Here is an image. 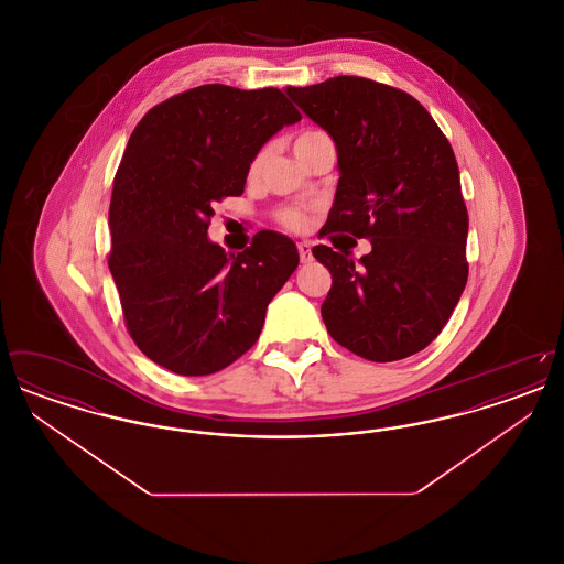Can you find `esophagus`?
I'll return each mask as SVG.
<instances>
[{
    "label": "esophagus",
    "mask_w": 564,
    "mask_h": 564,
    "mask_svg": "<svg viewBox=\"0 0 564 564\" xmlns=\"http://www.w3.org/2000/svg\"><path fill=\"white\" fill-rule=\"evenodd\" d=\"M297 253H300V262H311L313 260V251H311V245L306 241L297 242Z\"/></svg>",
    "instance_id": "obj_1"
}]
</instances>
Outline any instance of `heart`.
Instances as JSON below:
<instances>
[{"label": "heart", "instance_id": "1", "mask_svg": "<svg viewBox=\"0 0 564 564\" xmlns=\"http://www.w3.org/2000/svg\"><path fill=\"white\" fill-rule=\"evenodd\" d=\"M325 137H327V134L322 133V131H304V133H300L295 137L294 152L306 148V145H311L313 141L325 139ZM260 162H262V156H256V159H253L251 166H249V173H251V175L260 169ZM276 219L281 221V226H285V228H290V230H302V228H306V224H308V212H304V209H300V207H288V209H281V212L276 214Z\"/></svg>", "mask_w": 564, "mask_h": 564}]
</instances>
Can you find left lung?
I'll use <instances>...</instances> for the list:
<instances>
[{"instance_id":"1","label":"left lung","mask_w":564,"mask_h":564,"mask_svg":"<svg viewBox=\"0 0 564 564\" xmlns=\"http://www.w3.org/2000/svg\"><path fill=\"white\" fill-rule=\"evenodd\" d=\"M285 93L336 143L340 180L323 237L372 242L359 262L345 249L313 247L332 272L322 304L329 336L380 364L425 349L469 270V217L448 139L412 95L380 82L338 76Z\"/></svg>"}]
</instances>
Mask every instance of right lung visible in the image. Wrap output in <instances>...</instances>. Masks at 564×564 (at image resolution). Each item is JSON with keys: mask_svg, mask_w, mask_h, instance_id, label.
<instances>
[{"mask_svg": "<svg viewBox=\"0 0 564 564\" xmlns=\"http://www.w3.org/2000/svg\"><path fill=\"white\" fill-rule=\"evenodd\" d=\"M297 120L279 88L205 84L134 127L113 177L108 264L134 345L162 368L214 375L260 338L300 262L294 241L262 230L226 253L207 230L215 203L241 196L262 145Z\"/></svg>", "mask_w": 564, "mask_h": 564, "instance_id": "right-lung-1", "label": "right lung"}]
</instances>
